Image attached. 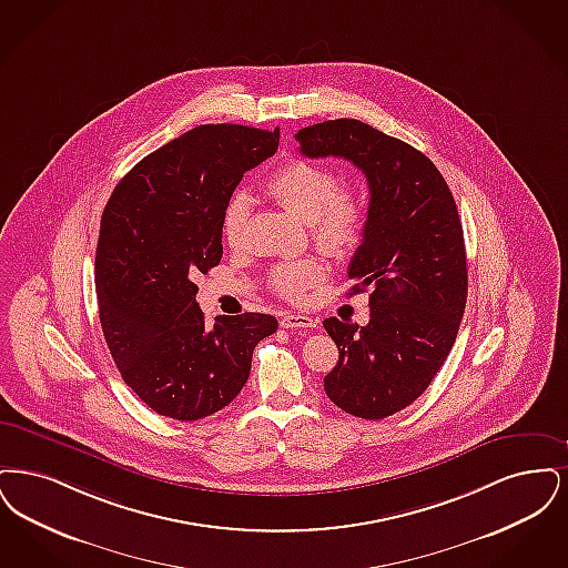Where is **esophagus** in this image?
Returning <instances> with one entry per match:
<instances>
[{"mask_svg": "<svg viewBox=\"0 0 568 568\" xmlns=\"http://www.w3.org/2000/svg\"><path fill=\"white\" fill-rule=\"evenodd\" d=\"M282 328H314L316 321L310 318V316H303V314H286L282 321H280Z\"/></svg>", "mask_w": 568, "mask_h": 568, "instance_id": "esophagus-1", "label": "esophagus"}]
</instances>
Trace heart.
Segmentation results:
<instances>
[{"instance_id":"obj_1","label":"heart","mask_w":568,"mask_h":568,"mask_svg":"<svg viewBox=\"0 0 568 568\" xmlns=\"http://www.w3.org/2000/svg\"><path fill=\"white\" fill-rule=\"evenodd\" d=\"M267 193L301 221L310 222V233L326 252L342 254L356 246L365 233L369 205L358 186L339 184L331 168L293 159L270 175ZM250 201L244 193L229 199L222 214V237L231 247L244 240ZM324 277L318 258L282 261L270 272L273 293L288 301H298Z\"/></svg>"}]
</instances>
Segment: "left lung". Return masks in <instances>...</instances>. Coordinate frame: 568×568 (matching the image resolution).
Returning <instances> with one entry per match:
<instances>
[{
  "label": "left lung",
  "mask_w": 568,
  "mask_h": 568,
  "mask_svg": "<svg viewBox=\"0 0 568 568\" xmlns=\"http://www.w3.org/2000/svg\"><path fill=\"white\" fill-rule=\"evenodd\" d=\"M310 159L342 156L369 182V219L347 277L369 288V324L326 318L339 361L324 393L356 418L405 409L439 373L467 305L463 224L444 175L419 150L354 119L295 135Z\"/></svg>",
  "instance_id": "8db88e82"
}]
</instances>
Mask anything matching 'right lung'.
I'll return each mask as SVG.
<instances>
[{"instance_id": "right-lung-1", "label": "right lung", "mask_w": 568, "mask_h": 568, "mask_svg": "<svg viewBox=\"0 0 568 568\" xmlns=\"http://www.w3.org/2000/svg\"><path fill=\"white\" fill-rule=\"evenodd\" d=\"M277 142L280 129L201 124L144 156L105 203L99 321L124 384L161 416L193 422L221 412L244 388L256 344L277 328L254 312L210 328L195 284L221 263L233 191Z\"/></svg>"}]
</instances>
